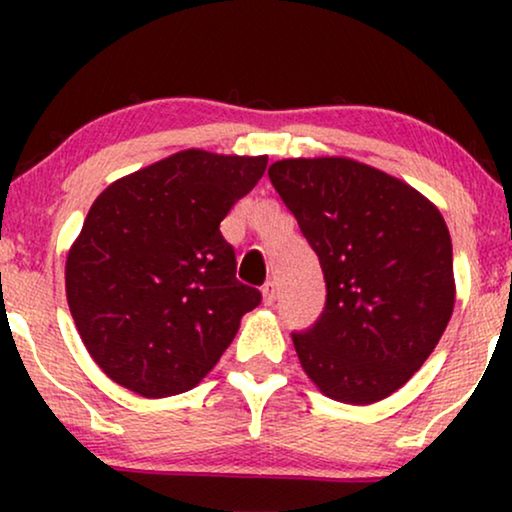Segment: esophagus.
Masks as SVG:
<instances>
[{"label":"esophagus","mask_w":512,"mask_h":512,"mask_svg":"<svg viewBox=\"0 0 512 512\" xmlns=\"http://www.w3.org/2000/svg\"><path fill=\"white\" fill-rule=\"evenodd\" d=\"M261 293H263V305H272V303H275V298H277V289H275V284H272V282H268V284H265L263 286V289H261Z\"/></svg>","instance_id":"1"}]
</instances>
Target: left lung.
Segmentation results:
<instances>
[{
  "instance_id": "1",
  "label": "left lung",
  "mask_w": 512,
  "mask_h": 512,
  "mask_svg": "<svg viewBox=\"0 0 512 512\" xmlns=\"http://www.w3.org/2000/svg\"><path fill=\"white\" fill-rule=\"evenodd\" d=\"M268 174L326 279L319 321L293 333L300 366L333 401H382L424 366L452 317L443 214L410 184L352 158H286Z\"/></svg>"
}]
</instances>
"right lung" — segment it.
<instances>
[{
  "instance_id": "add662e5",
  "label": "right lung",
  "mask_w": 512,
  "mask_h": 512,
  "mask_svg": "<svg viewBox=\"0 0 512 512\" xmlns=\"http://www.w3.org/2000/svg\"><path fill=\"white\" fill-rule=\"evenodd\" d=\"M268 156L172 153L116 179L65 263L67 303L93 361L144 398L200 384L261 293L237 282L221 221Z\"/></svg>"
}]
</instances>
